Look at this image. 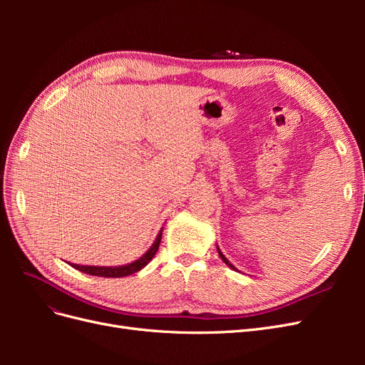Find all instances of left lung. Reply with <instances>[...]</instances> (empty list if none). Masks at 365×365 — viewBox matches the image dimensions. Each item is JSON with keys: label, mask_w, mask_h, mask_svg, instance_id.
Masks as SVG:
<instances>
[{"label": "left lung", "mask_w": 365, "mask_h": 365, "mask_svg": "<svg viewBox=\"0 0 365 365\" xmlns=\"http://www.w3.org/2000/svg\"><path fill=\"white\" fill-rule=\"evenodd\" d=\"M217 252H219V256H220V259H222V260H224V263H225V264H228V267H230V268H231V269H235V271H237V269H236V268H235V267H233V264H231V263H230V262H228V259H227V257H225V256H224V254H222V252H220V250H219V247H217Z\"/></svg>", "instance_id": "left-lung-1"}]
</instances>
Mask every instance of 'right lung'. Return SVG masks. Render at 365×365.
<instances>
[{
    "label": "right lung",
    "instance_id": "right-lung-1",
    "mask_svg": "<svg viewBox=\"0 0 365 365\" xmlns=\"http://www.w3.org/2000/svg\"><path fill=\"white\" fill-rule=\"evenodd\" d=\"M161 236H163V230H160L155 242H153L152 247L145 254H143L138 260L123 264V267H88V264H77V263H71V267L85 272V274L97 275V277H115V279L126 277V275H130V274L140 271L141 268H145L146 264L153 259V256H155L158 251Z\"/></svg>",
    "mask_w": 365,
    "mask_h": 365
}]
</instances>
